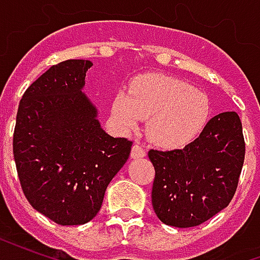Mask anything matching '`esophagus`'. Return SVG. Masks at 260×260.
Returning a JSON list of instances; mask_svg holds the SVG:
<instances>
[{
	"instance_id": "esophagus-1",
	"label": "esophagus",
	"mask_w": 260,
	"mask_h": 260,
	"mask_svg": "<svg viewBox=\"0 0 260 260\" xmlns=\"http://www.w3.org/2000/svg\"><path fill=\"white\" fill-rule=\"evenodd\" d=\"M131 156L132 158H141L146 156V150L141 146V145H134L132 150H131Z\"/></svg>"
}]
</instances>
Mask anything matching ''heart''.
I'll return each instance as SVG.
<instances>
[{
    "instance_id": "obj_1",
    "label": "heart",
    "mask_w": 260,
    "mask_h": 260,
    "mask_svg": "<svg viewBox=\"0 0 260 260\" xmlns=\"http://www.w3.org/2000/svg\"><path fill=\"white\" fill-rule=\"evenodd\" d=\"M111 110L121 128L135 129L142 118H147V138L154 145L182 147L205 128L210 102L184 80L149 74L134 80L129 91L119 90Z\"/></svg>"
}]
</instances>
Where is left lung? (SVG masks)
I'll list each match as a JSON object with an SVG mask.
<instances>
[{
    "label": "left lung",
    "instance_id": "1",
    "mask_svg": "<svg viewBox=\"0 0 260 260\" xmlns=\"http://www.w3.org/2000/svg\"><path fill=\"white\" fill-rule=\"evenodd\" d=\"M154 166L152 203L167 225L188 229L229 206L245 158L242 124L235 111L214 115L184 149L149 152Z\"/></svg>",
    "mask_w": 260,
    "mask_h": 260
}]
</instances>
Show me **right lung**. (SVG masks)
I'll return each instance as SVG.
<instances>
[{
    "mask_svg": "<svg viewBox=\"0 0 260 260\" xmlns=\"http://www.w3.org/2000/svg\"><path fill=\"white\" fill-rule=\"evenodd\" d=\"M89 59H67L35 80L19 103L14 158L33 209L61 225L90 221L132 142L113 138L82 91Z\"/></svg>",
    "mask_w": 260,
    "mask_h": 260,
    "instance_id": "1",
    "label": "right lung"
}]
</instances>
